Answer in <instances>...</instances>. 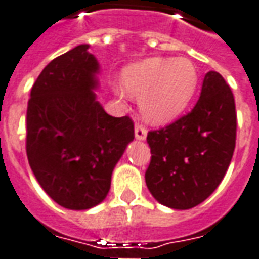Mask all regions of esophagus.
I'll return each mask as SVG.
<instances>
[{"instance_id":"obj_1","label":"esophagus","mask_w":259,"mask_h":259,"mask_svg":"<svg viewBox=\"0 0 259 259\" xmlns=\"http://www.w3.org/2000/svg\"><path fill=\"white\" fill-rule=\"evenodd\" d=\"M147 136V130L146 127H143L142 124H136L135 126V138L138 139V140H145Z\"/></svg>"}]
</instances>
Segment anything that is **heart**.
<instances>
[{
  "label": "heart",
  "instance_id": "obj_1",
  "mask_svg": "<svg viewBox=\"0 0 259 259\" xmlns=\"http://www.w3.org/2000/svg\"><path fill=\"white\" fill-rule=\"evenodd\" d=\"M120 97L140 99V112L152 124L175 120L188 107L198 85V71L189 58L150 57L123 70Z\"/></svg>",
  "mask_w": 259,
  "mask_h": 259
}]
</instances>
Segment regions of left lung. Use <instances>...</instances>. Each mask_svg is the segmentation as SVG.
Here are the masks:
<instances>
[{"mask_svg":"<svg viewBox=\"0 0 259 259\" xmlns=\"http://www.w3.org/2000/svg\"><path fill=\"white\" fill-rule=\"evenodd\" d=\"M235 139L234 94L219 73L208 71L192 112L147 133L152 153L145 175L147 189L172 209L199 205L227 174Z\"/></svg>","mask_w":259,"mask_h":259,"instance_id":"1","label":"left lung"}]
</instances>
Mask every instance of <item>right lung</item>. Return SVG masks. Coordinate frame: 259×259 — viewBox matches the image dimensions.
I'll return each instance as SVG.
<instances>
[{"label":"right lung","mask_w":259,"mask_h":259,"mask_svg":"<svg viewBox=\"0 0 259 259\" xmlns=\"http://www.w3.org/2000/svg\"><path fill=\"white\" fill-rule=\"evenodd\" d=\"M89 47L80 44L49 63L27 107L32 174L53 201L74 210L104 201L113 169L135 139L130 117H113L97 102L100 66Z\"/></svg>","instance_id":"right-lung-1"}]
</instances>
